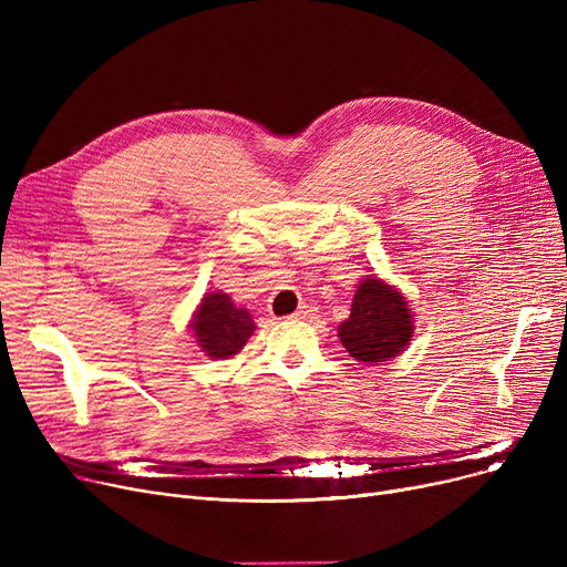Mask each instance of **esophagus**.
Returning <instances> with one entry per match:
<instances>
[{"instance_id":"34e87169","label":"esophagus","mask_w":567,"mask_h":567,"mask_svg":"<svg viewBox=\"0 0 567 567\" xmlns=\"http://www.w3.org/2000/svg\"><path fill=\"white\" fill-rule=\"evenodd\" d=\"M315 312H317V310H315L312 306L303 303V306H301L299 310H296V312H293V319H312V317H315Z\"/></svg>"}]
</instances>
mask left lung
Listing matches in <instances>:
<instances>
[{
    "mask_svg": "<svg viewBox=\"0 0 567 567\" xmlns=\"http://www.w3.org/2000/svg\"><path fill=\"white\" fill-rule=\"evenodd\" d=\"M338 338L361 363L395 359L413 338V315L402 291L377 276L365 278L353 293L349 319L338 326Z\"/></svg>",
    "mask_w": 567,
    "mask_h": 567,
    "instance_id": "1",
    "label": "left lung"
}]
</instances>
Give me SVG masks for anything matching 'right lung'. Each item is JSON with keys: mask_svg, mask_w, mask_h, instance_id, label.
Wrapping results in <instances>:
<instances>
[{"mask_svg": "<svg viewBox=\"0 0 567 567\" xmlns=\"http://www.w3.org/2000/svg\"><path fill=\"white\" fill-rule=\"evenodd\" d=\"M190 331L208 359L225 361L246 347L255 331V321L227 293L208 291L193 315Z\"/></svg>", "mask_w": 567, "mask_h": 567, "instance_id": "1", "label": "right lung"}]
</instances>
